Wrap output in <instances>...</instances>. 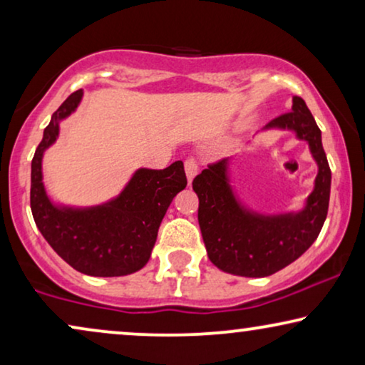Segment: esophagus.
<instances>
[{
    "label": "esophagus",
    "mask_w": 365,
    "mask_h": 365,
    "mask_svg": "<svg viewBox=\"0 0 365 365\" xmlns=\"http://www.w3.org/2000/svg\"><path fill=\"white\" fill-rule=\"evenodd\" d=\"M197 161L194 158H187L186 161H184V171H186V176H187V181L189 184L192 182V179L196 178L197 174Z\"/></svg>",
    "instance_id": "34e87169"
}]
</instances>
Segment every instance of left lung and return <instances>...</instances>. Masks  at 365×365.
<instances>
[{"mask_svg": "<svg viewBox=\"0 0 365 365\" xmlns=\"http://www.w3.org/2000/svg\"><path fill=\"white\" fill-rule=\"evenodd\" d=\"M289 129L309 143L317 163L314 191L299 212L264 216L244 207L229 184L227 159L209 164L192 181L199 197L197 221L207 256L224 272L266 277L301 257L324 226L331 196V168L322 148L321 129L302 98H292V109L274 118L264 129Z\"/></svg>", "mask_w": 365, "mask_h": 365, "instance_id": "8db88e82", "label": "left lung"}]
</instances>
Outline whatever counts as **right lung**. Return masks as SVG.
Masks as SVG:
<instances>
[{"mask_svg":"<svg viewBox=\"0 0 365 365\" xmlns=\"http://www.w3.org/2000/svg\"><path fill=\"white\" fill-rule=\"evenodd\" d=\"M83 89L74 91L44 128L31 163L34 222L63 261L94 277L128 276L146 266L158 229L174 196L186 187L182 161L166 169H138L118 197L93 207L56 206L43 184V154L58 139L59 121L78 108Z\"/></svg>","mask_w":365,"mask_h":365,"instance_id":"right-lung-1","label":"right lung"}]
</instances>
